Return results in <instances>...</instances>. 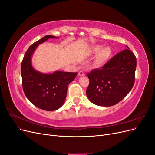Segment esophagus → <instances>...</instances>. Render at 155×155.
<instances>
[{
	"label": "esophagus",
	"instance_id": "esophagus-1",
	"mask_svg": "<svg viewBox=\"0 0 155 155\" xmlns=\"http://www.w3.org/2000/svg\"><path fill=\"white\" fill-rule=\"evenodd\" d=\"M78 75L79 76H85V74H84V72H82V71H80V72H79V73H78Z\"/></svg>",
	"mask_w": 155,
	"mask_h": 155
}]
</instances>
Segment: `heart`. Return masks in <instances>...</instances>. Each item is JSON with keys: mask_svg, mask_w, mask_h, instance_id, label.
<instances>
[{"mask_svg": "<svg viewBox=\"0 0 155 155\" xmlns=\"http://www.w3.org/2000/svg\"><path fill=\"white\" fill-rule=\"evenodd\" d=\"M90 53L93 55L96 54L94 60V67L100 68L109 61L112 54V50L109 46L102 47L100 45H96L91 50Z\"/></svg>", "mask_w": 155, "mask_h": 155, "instance_id": "1", "label": "heart"}]
</instances>
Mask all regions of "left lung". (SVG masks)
Wrapping results in <instances>:
<instances>
[{
	"mask_svg": "<svg viewBox=\"0 0 155 155\" xmlns=\"http://www.w3.org/2000/svg\"><path fill=\"white\" fill-rule=\"evenodd\" d=\"M126 46L127 48L114 55L101 68L88 73L90 81L86 94L92 104L102 107L114 105L132 89L137 58Z\"/></svg>",
	"mask_w": 155,
	"mask_h": 155,
	"instance_id": "obj_1",
	"label": "left lung"
}]
</instances>
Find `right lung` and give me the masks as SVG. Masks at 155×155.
I'll list each match as a JSON object with an SVG mask.
<instances>
[{
	"label": "right lung",
	"instance_id": "add662e5",
	"mask_svg": "<svg viewBox=\"0 0 155 155\" xmlns=\"http://www.w3.org/2000/svg\"><path fill=\"white\" fill-rule=\"evenodd\" d=\"M51 38L59 37L46 35L32 44L26 51L21 63L22 88L26 97L35 107L47 111L58 110L64 104L68 86L78 75L77 72L60 70L43 73L33 67L31 58L35 49Z\"/></svg>",
	"mask_w": 155,
	"mask_h": 155
}]
</instances>
